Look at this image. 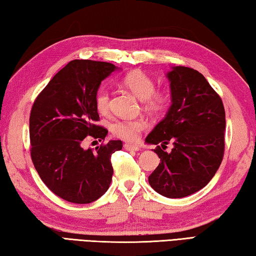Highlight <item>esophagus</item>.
<instances>
[{
	"label": "esophagus",
	"instance_id": "1",
	"mask_svg": "<svg viewBox=\"0 0 256 256\" xmlns=\"http://www.w3.org/2000/svg\"><path fill=\"white\" fill-rule=\"evenodd\" d=\"M124 148L126 151H138L140 148L136 146V145H132V144H124Z\"/></svg>",
	"mask_w": 256,
	"mask_h": 256
}]
</instances>
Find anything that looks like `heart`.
Returning a JSON list of instances; mask_svg holds the SVG:
<instances>
[{
    "label": "heart",
    "instance_id": "heart-1",
    "mask_svg": "<svg viewBox=\"0 0 256 256\" xmlns=\"http://www.w3.org/2000/svg\"><path fill=\"white\" fill-rule=\"evenodd\" d=\"M122 85L128 88L135 96L143 101V106L148 112L156 114L162 112L168 103V95L162 92H155V82L150 75L141 71H133L122 78ZM95 108L101 114L108 113L110 108V92L106 88H100L95 94ZM146 128V122L142 118L118 120L112 126V133L128 142H134L138 135Z\"/></svg>",
    "mask_w": 256,
    "mask_h": 256
}]
</instances>
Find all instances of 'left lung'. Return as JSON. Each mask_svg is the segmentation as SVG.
<instances>
[{"label": "left lung", "instance_id": "obj_1", "mask_svg": "<svg viewBox=\"0 0 256 256\" xmlns=\"http://www.w3.org/2000/svg\"><path fill=\"white\" fill-rule=\"evenodd\" d=\"M171 106L152 130L145 143L162 148L173 142L168 153L158 146L161 158L148 176L155 192L170 198L200 191L216 173L224 154L225 111L221 98L196 70L173 66L166 73Z\"/></svg>", "mask_w": 256, "mask_h": 256}]
</instances>
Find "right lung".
I'll return each mask as SVG.
<instances>
[{
    "label": "right lung",
    "instance_id": "add662e5",
    "mask_svg": "<svg viewBox=\"0 0 256 256\" xmlns=\"http://www.w3.org/2000/svg\"><path fill=\"white\" fill-rule=\"evenodd\" d=\"M118 66L74 60L54 75L32 106L31 156L44 184L65 201L88 204L108 191L112 181L111 155L122 141H108L96 151L82 146L86 136L104 140L108 130L95 124V94Z\"/></svg>",
    "mask_w": 256,
    "mask_h": 256
}]
</instances>
